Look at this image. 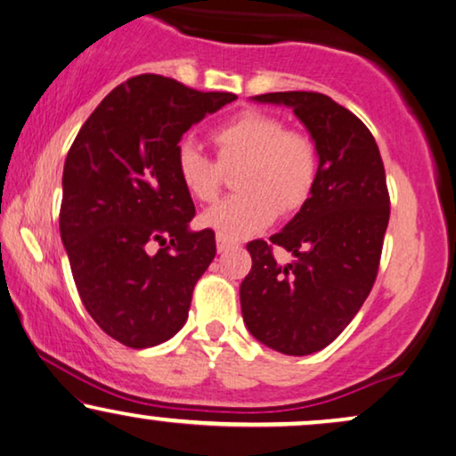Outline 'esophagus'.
Listing matches in <instances>:
<instances>
[{
  "label": "esophagus",
  "instance_id": "34e87169",
  "mask_svg": "<svg viewBox=\"0 0 456 456\" xmlns=\"http://www.w3.org/2000/svg\"><path fill=\"white\" fill-rule=\"evenodd\" d=\"M217 253H226V251H230V248H234L236 245L234 242H228V240H224L222 236H217Z\"/></svg>",
  "mask_w": 456,
  "mask_h": 456
}]
</instances>
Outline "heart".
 Masks as SVG:
<instances>
[{"label": "heart", "mask_w": 456, "mask_h": 456, "mask_svg": "<svg viewBox=\"0 0 456 456\" xmlns=\"http://www.w3.org/2000/svg\"><path fill=\"white\" fill-rule=\"evenodd\" d=\"M217 161L192 141L180 142L174 158L184 191L201 203L216 201L224 167L242 164L236 184L242 192L217 203L201 217L224 240L236 242L261 232L282 214L301 209L317 176L314 141L301 130L284 128L278 116L245 110L211 133Z\"/></svg>", "instance_id": "b5f03b06"}]
</instances>
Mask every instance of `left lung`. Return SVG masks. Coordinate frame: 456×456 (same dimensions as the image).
<instances>
[{"mask_svg":"<svg viewBox=\"0 0 456 456\" xmlns=\"http://www.w3.org/2000/svg\"><path fill=\"white\" fill-rule=\"evenodd\" d=\"M259 103L292 108L315 142V184L301 211L270 236L296 255L280 266L271 245L251 240L240 284L248 332L273 351L311 354L345 330L376 282L390 197L378 142L353 111L314 91L265 93Z\"/></svg>","mask_w":456,"mask_h":456,"instance_id":"obj_1","label":"left lung"}]
</instances>
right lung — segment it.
I'll return each mask as SVG.
<instances>
[{"mask_svg": "<svg viewBox=\"0 0 456 456\" xmlns=\"http://www.w3.org/2000/svg\"><path fill=\"white\" fill-rule=\"evenodd\" d=\"M234 99L141 74L97 105L68 151L61 242L85 309L124 346L170 340L216 257L214 230L189 228L195 205L174 158L192 124Z\"/></svg>", "mask_w": 456, "mask_h": 456, "instance_id": "add662e5", "label": "right lung"}]
</instances>
